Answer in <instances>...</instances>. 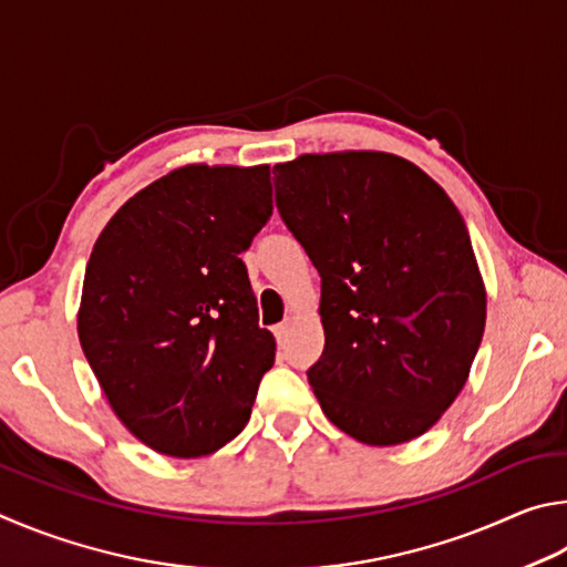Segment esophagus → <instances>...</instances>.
Segmentation results:
<instances>
[{
    "label": "esophagus",
    "mask_w": 567,
    "mask_h": 567,
    "mask_svg": "<svg viewBox=\"0 0 567 567\" xmlns=\"http://www.w3.org/2000/svg\"><path fill=\"white\" fill-rule=\"evenodd\" d=\"M274 336H276V341L278 343H284L286 341V336H289V323H278V326H274Z\"/></svg>",
    "instance_id": "obj_1"
}]
</instances>
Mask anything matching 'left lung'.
Instances as JSON below:
<instances>
[{"label":"left lung","mask_w":567,"mask_h":567,"mask_svg":"<svg viewBox=\"0 0 567 567\" xmlns=\"http://www.w3.org/2000/svg\"><path fill=\"white\" fill-rule=\"evenodd\" d=\"M274 176L278 214L321 276L309 383L326 419L365 445L419 439L458 399L485 329L461 212L383 152L303 154Z\"/></svg>","instance_id":"8db88e82"}]
</instances>
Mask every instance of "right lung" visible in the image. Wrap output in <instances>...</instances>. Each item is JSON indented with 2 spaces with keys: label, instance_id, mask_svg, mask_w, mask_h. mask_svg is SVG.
<instances>
[{
  "label": "right lung",
  "instance_id": "right-lung-1",
  "mask_svg": "<svg viewBox=\"0 0 567 567\" xmlns=\"http://www.w3.org/2000/svg\"><path fill=\"white\" fill-rule=\"evenodd\" d=\"M271 204L268 166L188 164L112 216L89 256L79 343L109 405L156 453L198 458L251 419L276 341L241 254Z\"/></svg>",
  "mask_w": 567,
  "mask_h": 567
}]
</instances>
